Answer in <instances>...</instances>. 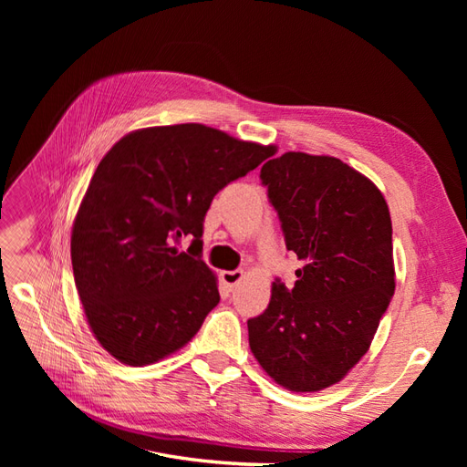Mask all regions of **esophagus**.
Instances as JSON below:
<instances>
[{
    "instance_id": "34e87169",
    "label": "esophagus",
    "mask_w": 467,
    "mask_h": 467,
    "mask_svg": "<svg viewBox=\"0 0 467 467\" xmlns=\"http://www.w3.org/2000/svg\"><path fill=\"white\" fill-rule=\"evenodd\" d=\"M220 276H222V282L225 285V288L234 290L239 285V282H242L244 271H239V268H237V271H223Z\"/></svg>"
}]
</instances>
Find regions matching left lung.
<instances>
[{"instance_id": "left-lung-1", "label": "left lung", "mask_w": 467, "mask_h": 467, "mask_svg": "<svg viewBox=\"0 0 467 467\" xmlns=\"http://www.w3.org/2000/svg\"><path fill=\"white\" fill-rule=\"evenodd\" d=\"M288 251L304 261L294 288L273 282L247 321L253 355L276 384L319 391L368 350L395 290L391 218L370 179L329 155L288 151L261 169Z\"/></svg>"}]
</instances>
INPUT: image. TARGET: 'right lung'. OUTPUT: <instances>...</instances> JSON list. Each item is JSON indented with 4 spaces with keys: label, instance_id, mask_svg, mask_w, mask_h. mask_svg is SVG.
Returning a JSON list of instances; mask_svg holds the SVG:
<instances>
[{
    "label": "right lung",
    "instance_id": "obj_1",
    "mask_svg": "<svg viewBox=\"0 0 467 467\" xmlns=\"http://www.w3.org/2000/svg\"><path fill=\"white\" fill-rule=\"evenodd\" d=\"M273 146L204 124L126 134L97 165L72 232L79 300L101 347L146 366L185 347L220 302L202 261L204 216ZM190 242L187 252L176 245Z\"/></svg>",
    "mask_w": 467,
    "mask_h": 467
}]
</instances>
